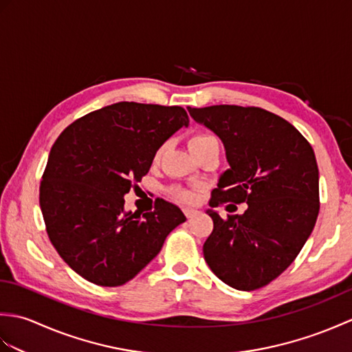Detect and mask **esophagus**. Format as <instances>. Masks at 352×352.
Returning a JSON list of instances; mask_svg holds the SVG:
<instances>
[{
    "instance_id": "1",
    "label": "esophagus",
    "mask_w": 352,
    "mask_h": 352,
    "mask_svg": "<svg viewBox=\"0 0 352 352\" xmlns=\"http://www.w3.org/2000/svg\"><path fill=\"white\" fill-rule=\"evenodd\" d=\"M184 214H186V218H188V219H192V218H195V216H198L199 212L192 210V208H184Z\"/></svg>"
}]
</instances>
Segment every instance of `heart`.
<instances>
[{"mask_svg": "<svg viewBox=\"0 0 352 352\" xmlns=\"http://www.w3.org/2000/svg\"><path fill=\"white\" fill-rule=\"evenodd\" d=\"M214 138L212 136V134H207V133H198V134H195V136H192L190 140H189L190 151H192V149L201 146V145L207 144V142H210ZM163 149H164L163 145L159 149H157V153L154 155V162H159L160 160V157L163 154ZM169 195L172 198L182 201V203H184V204H190V203H193V201L197 199V193L195 192H193L192 189H188V188H180V186H174V188H170L169 189Z\"/></svg>", "mask_w": 352, "mask_h": 352, "instance_id": "heart-1", "label": "heart"}]
</instances>
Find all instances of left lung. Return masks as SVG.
<instances>
[{"label":"left lung","instance_id":"1","mask_svg":"<svg viewBox=\"0 0 352 352\" xmlns=\"http://www.w3.org/2000/svg\"><path fill=\"white\" fill-rule=\"evenodd\" d=\"M223 142L230 169L208 201L248 204L227 218L208 210L213 231L203 252L214 275L237 290H256L296 258L319 213V170L313 148L294 125L260 107H188Z\"/></svg>","mask_w":352,"mask_h":352}]
</instances>
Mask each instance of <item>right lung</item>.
<instances>
[{
	"label": "right lung",
	"mask_w": 352,
	"mask_h": 352,
	"mask_svg": "<svg viewBox=\"0 0 352 352\" xmlns=\"http://www.w3.org/2000/svg\"><path fill=\"white\" fill-rule=\"evenodd\" d=\"M188 124L180 106L122 101L77 119L54 142L39 204L52 246L85 280L122 286L186 221L164 199L142 217L126 213L124 195L148 174L164 140Z\"/></svg>",
	"instance_id": "1"
}]
</instances>
